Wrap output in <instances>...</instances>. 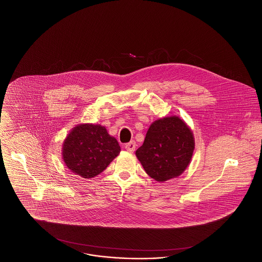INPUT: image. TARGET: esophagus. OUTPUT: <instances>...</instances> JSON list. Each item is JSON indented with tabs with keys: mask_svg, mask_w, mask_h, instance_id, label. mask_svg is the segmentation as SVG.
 Instances as JSON below:
<instances>
[{
	"mask_svg": "<svg viewBox=\"0 0 262 262\" xmlns=\"http://www.w3.org/2000/svg\"><path fill=\"white\" fill-rule=\"evenodd\" d=\"M135 147H136V143L135 141H130L129 143H127L125 145V148L127 151L129 152H134L135 151Z\"/></svg>",
	"mask_w": 262,
	"mask_h": 262,
	"instance_id": "obj_1",
	"label": "esophagus"
}]
</instances>
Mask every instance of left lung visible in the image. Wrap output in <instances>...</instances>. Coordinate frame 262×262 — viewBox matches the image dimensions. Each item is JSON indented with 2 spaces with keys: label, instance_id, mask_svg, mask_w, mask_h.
Listing matches in <instances>:
<instances>
[{
  "label": "left lung",
  "instance_id": "1",
  "mask_svg": "<svg viewBox=\"0 0 262 262\" xmlns=\"http://www.w3.org/2000/svg\"><path fill=\"white\" fill-rule=\"evenodd\" d=\"M194 148L190 127L180 117L171 116L151 124L135 155L146 173L163 183L183 174L190 163Z\"/></svg>",
  "mask_w": 262,
  "mask_h": 262
}]
</instances>
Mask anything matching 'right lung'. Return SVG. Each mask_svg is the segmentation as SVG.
Instances as JSON below:
<instances>
[{
  "label": "right lung",
  "mask_w": 262,
  "mask_h": 262,
  "mask_svg": "<svg viewBox=\"0 0 262 262\" xmlns=\"http://www.w3.org/2000/svg\"><path fill=\"white\" fill-rule=\"evenodd\" d=\"M121 151L119 143L101 125L80 124L64 140L62 159L74 174L90 179L101 174Z\"/></svg>",
  "instance_id": "1"
}]
</instances>
